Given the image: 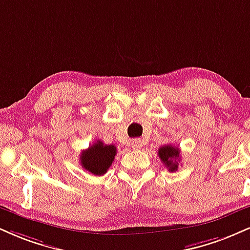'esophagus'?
Wrapping results in <instances>:
<instances>
[{"label":"esophagus","instance_id":"1","mask_svg":"<svg viewBox=\"0 0 250 250\" xmlns=\"http://www.w3.org/2000/svg\"><path fill=\"white\" fill-rule=\"evenodd\" d=\"M143 146V142L142 140H140V138H135V140L131 141V146H133V149L135 150H138L142 148Z\"/></svg>","mask_w":250,"mask_h":250}]
</instances>
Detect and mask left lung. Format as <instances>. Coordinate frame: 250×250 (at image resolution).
Listing matches in <instances>:
<instances>
[{
  "label": "left lung",
  "mask_w": 250,
  "mask_h": 250,
  "mask_svg": "<svg viewBox=\"0 0 250 250\" xmlns=\"http://www.w3.org/2000/svg\"><path fill=\"white\" fill-rule=\"evenodd\" d=\"M158 156L170 172H174V171L178 170V162L180 157L179 148L172 146L171 144H167V146H161L158 149Z\"/></svg>",
  "instance_id": "obj_1"
}]
</instances>
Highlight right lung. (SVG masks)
Here are the masks:
<instances>
[{
    "label": "right lung",
    "instance_id": "right-lung-1",
    "mask_svg": "<svg viewBox=\"0 0 250 250\" xmlns=\"http://www.w3.org/2000/svg\"><path fill=\"white\" fill-rule=\"evenodd\" d=\"M116 155V146L104 144L96 141L88 149L83 150L80 155V164L83 169L94 176H102L107 172Z\"/></svg>",
    "mask_w": 250,
    "mask_h": 250
}]
</instances>
